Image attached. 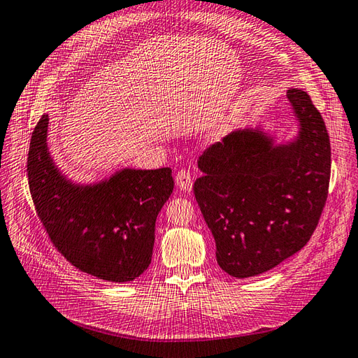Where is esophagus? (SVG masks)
<instances>
[{"label": "esophagus", "instance_id": "esophagus-1", "mask_svg": "<svg viewBox=\"0 0 358 358\" xmlns=\"http://www.w3.org/2000/svg\"><path fill=\"white\" fill-rule=\"evenodd\" d=\"M176 184L182 192H192L193 188V174L189 170H180L176 174Z\"/></svg>", "mask_w": 358, "mask_h": 358}]
</instances>
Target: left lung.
Instances as JSON below:
<instances>
[{
  "instance_id": "1",
  "label": "left lung",
  "mask_w": 358,
  "mask_h": 358,
  "mask_svg": "<svg viewBox=\"0 0 358 358\" xmlns=\"http://www.w3.org/2000/svg\"><path fill=\"white\" fill-rule=\"evenodd\" d=\"M297 136L275 144L257 127L229 133L197 161L194 196L219 266L246 279L273 269L311 239L327 203L329 134L309 94L289 89Z\"/></svg>"
}]
</instances>
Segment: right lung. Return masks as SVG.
<instances>
[{"instance_id": "obj_1", "label": "right lung", "mask_w": 358, "mask_h": 358, "mask_svg": "<svg viewBox=\"0 0 358 358\" xmlns=\"http://www.w3.org/2000/svg\"><path fill=\"white\" fill-rule=\"evenodd\" d=\"M49 115L31 133V199L52 243L71 265L98 279L131 282L148 268L156 217L173 193L171 169H124L96 184H75L47 148Z\"/></svg>"}]
</instances>
